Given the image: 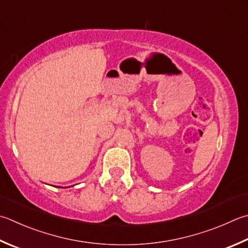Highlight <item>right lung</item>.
<instances>
[{
    "label": "right lung",
    "mask_w": 248,
    "mask_h": 248,
    "mask_svg": "<svg viewBox=\"0 0 248 248\" xmlns=\"http://www.w3.org/2000/svg\"><path fill=\"white\" fill-rule=\"evenodd\" d=\"M59 188H60V186H59ZM66 188H67V186H66Z\"/></svg>",
    "instance_id": "add662e5"
}]
</instances>
